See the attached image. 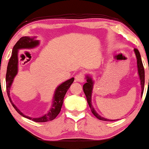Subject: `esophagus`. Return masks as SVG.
Masks as SVG:
<instances>
[{
  "label": "esophagus",
  "mask_w": 149,
  "mask_h": 149,
  "mask_svg": "<svg viewBox=\"0 0 149 149\" xmlns=\"http://www.w3.org/2000/svg\"><path fill=\"white\" fill-rule=\"evenodd\" d=\"M75 81H77V82L83 83L85 81V75L83 74V73H80L79 74L77 75V76L75 77Z\"/></svg>",
  "instance_id": "1"
}]
</instances>
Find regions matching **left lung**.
Instances as JSON below:
<instances>
[{
  "label": "left lung",
  "instance_id": "obj_1",
  "mask_svg": "<svg viewBox=\"0 0 149 149\" xmlns=\"http://www.w3.org/2000/svg\"><path fill=\"white\" fill-rule=\"evenodd\" d=\"M134 52L137 58V66H138V71H139V75L140 80H141V96L143 95V89H144V83H145V75H144V68H143V63H142L141 55H140L139 52L137 49H134ZM87 83H85L83 85V91H84L85 95L86 96V98H87V101L88 105H89L90 108L91 109V112L92 113L97 117V119L103 121H114V120H107V119L104 118V117H100L97 112L95 111L94 108H93L92 105V102H91V95H92V90H93V81L90 76H87Z\"/></svg>",
  "mask_w": 149,
  "mask_h": 149
}]
</instances>
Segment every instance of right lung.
<instances>
[{"label": "right lung", "mask_w": 149, "mask_h": 149, "mask_svg": "<svg viewBox=\"0 0 149 149\" xmlns=\"http://www.w3.org/2000/svg\"><path fill=\"white\" fill-rule=\"evenodd\" d=\"M38 45L39 40H36L34 37H22L17 41V43L14 46L12 52V56H11L9 60V62H8L7 72H6V91H7L8 96L9 97L11 104L13 106L14 108L15 109V110L20 115L36 122H45L53 120L59 114L62 107V104H63V98H64L65 95H66L67 91L70 88L71 85L73 83V81H74V78H72L71 79L65 81L64 83H62V84L60 85L56 88L54 93V97L53 104H52V108L49 111L48 113L46 114L43 117H39V118H31V117H27V116L22 114L16 107V106L13 103L10 97V89L11 85H12L15 76L17 75V66H18L17 52H18L19 49H22L33 48V47H35L36 46H37Z\"/></svg>", "instance_id": "add662e5"}]
</instances>
